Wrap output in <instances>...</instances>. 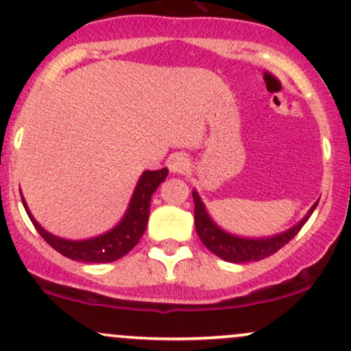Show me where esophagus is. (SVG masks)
Returning <instances> with one entry per match:
<instances>
[{
    "label": "esophagus",
    "mask_w": 351,
    "mask_h": 351,
    "mask_svg": "<svg viewBox=\"0 0 351 351\" xmlns=\"http://www.w3.org/2000/svg\"><path fill=\"white\" fill-rule=\"evenodd\" d=\"M168 168H170L173 173H180V175H183V173H186L189 168L188 156L184 155V153H176V155L170 156V158H168Z\"/></svg>",
    "instance_id": "1"
}]
</instances>
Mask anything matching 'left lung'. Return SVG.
Listing matches in <instances>:
<instances>
[{
  "label": "left lung",
  "instance_id": "obj_1",
  "mask_svg": "<svg viewBox=\"0 0 351 351\" xmlns=\"http://www.w3.org/2000/svg\"><path fill=\"white\" fill-rule=\"evenodd\" d=\"M193 199H195V226L201 243L223 261L236 264L265 259V257L272 256L274 252L279 251L280 247H284L289 241L297 236V232L300 231L302 226L307 223V219L313 213V209L317 208L318 203L317 201L310 208L307 216L300 223H297L295 226L289 229V231L272 237H263V239H247V237L229 234V232L223 231V229L217 226L215 221L209 217L206 208H204L203 201H201L199 195L196 191H193Z\"/></svg>",
  "mask_w": 351,
  "mask_h": 351
}]
</instances>
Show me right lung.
I'll return each instance as SVG.
<instances>
[{"label":"right lung","instance_id":"1","mask_svg":"<svg viewBox=\"0 0 351 351\" xmlns=\"http://www.w3.org/2000/svg\"><path fill=\"white\" fill-rule=\"evenodd\" d=\"M167 176V168L156 171H143L138 183H136L134 196H132L123 219L106 234L84 241L62 239V237L47 232L43 226H39L38 221L31 215L24 198L21 199L27 216L33 221L34 228L38 229L43 239L59 254L69 257L72 261H82V263H114V261L123 257L125 254L130 252L138 244L148 223L152 195Z\"/></svg>","mask_w":351,"mask_h":351}]
</instances>
